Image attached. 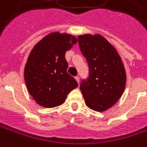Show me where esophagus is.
<instances>
[{"label":"esophagus","mask_w":147,"mask_h":147,"mask_svg":"<svg viewBox=\"0 0 147 147\" xmlns=\"http://www.w3.org/2000/svg\"><path fill=\"white\" fill-rule=\"evenodd\" d=\"M75 79H76V81L78 82V83H79V76H76V77H75Z\"/></svg>","instance_id":"obj_1"}]
</instances>
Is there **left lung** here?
Segmentation results:
<instances>
[{
    "label": "left lung",
    "mask_w": 147,
    "mask_h": 147,
    "mask_svg": "<svg viewBox=\"0 0 147 147\" xmlns=\"http://www.w3.org/2000/svg\"><path fill=\"white\" fill-rule=\"evenodd\" d=\"M78 40L89 66V76L79 86L85 103L93 111H104L116 104L124 92L123 63L115 47L100 35H81Z\"/></svg>",
    "instance_id": "obj_1"
}]
</instances>
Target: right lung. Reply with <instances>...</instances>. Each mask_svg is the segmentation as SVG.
Returning <instances> with one entry per match:
<instances>
[{"instance_id":"obj_1","label":"right lung","mask_w":147,"mask_h":147,"mask_svg":"<svg viewBox=\"0 0 147 147\" xmlns=\"http://www.w3.org/2000/svg\"><path fill=\"white\" fill-rule=\"evenodd\" d=\"M77 43L67 33H50L37 43L29 55L24 70L27 89L38 104L47 108L65 103L78 82L67 72L65 53Z\"/></svg>"}]
</instances>
